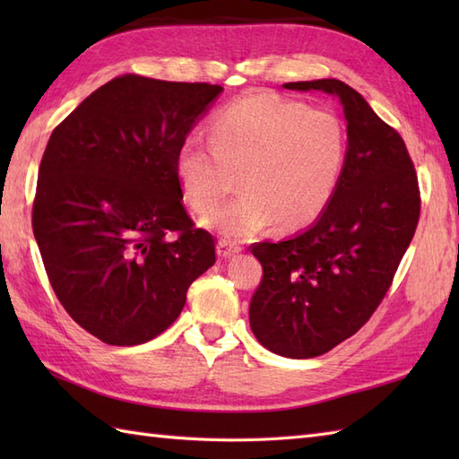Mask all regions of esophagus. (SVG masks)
I'll list each match as a JSON object with an SVG mask.
<instances>
[{
    "mask_svg": "<svg viewBox=\"0 0 459 459\" xmlns=\"http://www.w3.org/2000/svg\"><path fill=\"white\" fill-rule=\"evenodd\" d=\"M237 252H240V247L235 245V242H230L227 238H221L217 242V255L221 258H230V256H235Z\"/></svg>",
    "mask_w": 459,
    "mask_h": 459,
    "instance_id": "esophagus-1",
    "label": "esophagus"
}]
</instances>
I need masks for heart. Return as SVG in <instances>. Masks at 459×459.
I'll list each match as a JSON object with an SVG mask.
<instances>
[{
	"label": "heart",
	"mask_w": 459,
	"mask_h": 459,
	"mask_svg": "<svg viewBox=\"0 0 459 459\" xmlns=\"http://www.w3.org/2000/svg\"><path fill=\"white\" fill-rule=\"evenodd\" d=\"M347 158L345 126L333 112L272 92H250L214 116L211 143L185 138L175 173L195 212H211L235 187L240 195L204 222L242 240L272 221L296 230L321 217Z\"/></svg>",
	"instance_id": "1"
}]
</instances>
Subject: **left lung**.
<instances>
[{
    "label": "left lung",
    "instance_id": "left-lung-1",
    "mask_svg": "<svg viewBox=\"0 0 459 459\" xmlns=\"http://www.w3.org/2000/svg\"><path fill=\"white\" fill-rule=\"evenodd\" d=\"M337 96L347 118V158L329 207L301 235L252 245L262 280L250 329L272 353L324 355L355 335L391 288L420 219V187L406 143L349 84L286 82Z\"/></svg>",
    "mask_w": 459,
    "mask_h": 459
}]
</instances>
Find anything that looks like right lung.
Listing matches in <instances>:
<instances>
[{
	"mask_svg": "<svg viewBox=\"0 0 459 459\" xmlns=\"http://www.w3.org/2000/svg\"><path fill=\"white\" fill-rule=\"evenodd\" d=\"M221 91L122 74L48 138L33 235L61 306L104 343L163 333L217 260L212 235L183 207L175 155Z\"/></svg>",
	"mask_w": 459,
	"mask_h": 459,
	"instance_id": "right-lung-1",
	"label": "right lung"
}]
</instances>
